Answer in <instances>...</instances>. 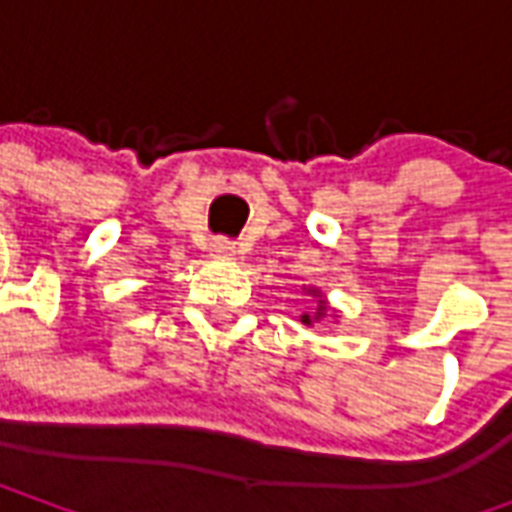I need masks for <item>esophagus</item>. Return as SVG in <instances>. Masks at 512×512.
Segmentation results:
<instances>
[{"instance_id":"34e87169","label":"esophagus","mask_w":512,"mask_h":512,"mask_svg":"<svg viewBox=\"0 0 512 512\" xmlns=\"http://www.w3.org/2000/svg\"><path fill=\"white\" fill-rule=\"evenodd\" d=\"M211 252L216 257H230L235 252V246H233V241H227V238H213Z\"/></svg>"}]
</instances>
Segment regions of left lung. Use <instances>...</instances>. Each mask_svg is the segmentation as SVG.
<instances>
[{"mask_svg": "<svg viewBox=\"0 0 512 512\" xmlns=\"http://www.w3.org/2000/svg\"><path fill=\"white\" fill-rule=\"evenodd\" d=\"M312 296H318V290H310ZM323 315H326V301L321 299V296H318V312H315V315H307V312H304V315H301V323H307V326H312V323L315 321H321Z\"/></svg>", "mask_w": 512, "mask_h": 512, "instance_id": "obj_1", "label": "left lung"}]
</instances>
